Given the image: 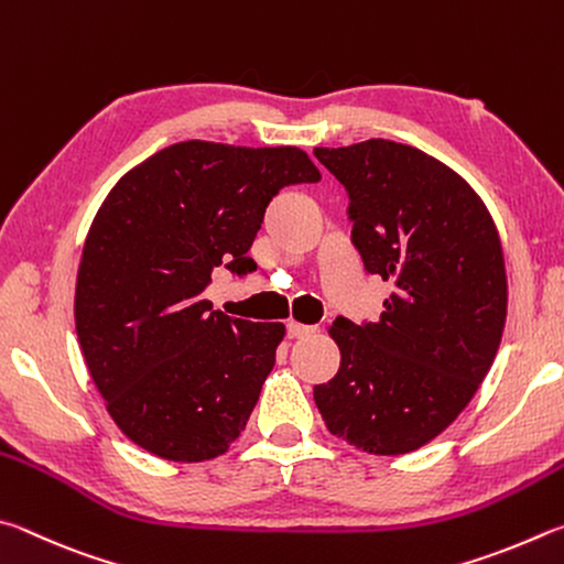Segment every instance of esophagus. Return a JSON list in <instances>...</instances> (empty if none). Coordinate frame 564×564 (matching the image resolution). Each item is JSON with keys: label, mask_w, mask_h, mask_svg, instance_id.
Listing matches in <instances>:
<instances>
[{"label": "esophagus", "mask_w": 564, "mask_h": 564, "mask_svg": "<svg viewBox=\"0 0 564 564\" xmlns=\"http://www.w3.org/2000/svg\"><path fill=\"white\" fill-rule=\"evenodd\" d=\"M314 334V327H307V324H300V322H288V337L290 339H304Z\"/></svg>", "instance_id": "obj_1"}]
</instances>
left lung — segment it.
Masks as SVG:
<instances>
[{"label":"left lung","mask_w":564,"mask_h":564,"mask_svg":"<svg viewBox=\"0 0 564 564\" xmlns=\"http://www.w3.org/2000/svg\"><path fill=\"white\" fill-rule=\"evenodd\" d=\"M347 187L351 242L393 284L377 322L337 319V377L314 387L329 433L373 456L411 453L468 406L508 314L498 227L463 177L413 145L314 148Z\"/></svg>","instance_id":"1"}]
</instances>
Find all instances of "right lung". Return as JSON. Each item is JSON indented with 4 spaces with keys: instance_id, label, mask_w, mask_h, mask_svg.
Masks as SVG:
<instances>
[{
    "instance_id": "obj_1",
    "label": "right lung",
    "mask_w": 564,
    "mask_h": 564,
    "mask_svg": "<svg viewBox=\"0 0 564 564\" xmlns=\"http://www.w3.org/2000/svg\"><path fill=\"white\" fill-rule=\"evenodd\" d=\"M294 145L183 141L131 167L98 207L76 274L88 373L116 426L158 458L200 463L240 436L284 324L232 319L203 297L215 267L254 270L267 205L317 183Z\"/></svg>"
}]
</instances>
